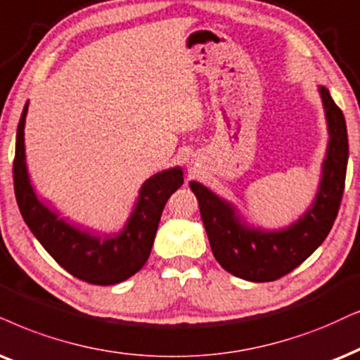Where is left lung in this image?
<instances>
[{"label": "left lung", "mask_w": 360, "mask_h": 360, "mask_svg": "<svg viewBox=\"0 0 360 360\" xmlns=\"http://www.w3.org/2000/svg\"><path fill=\"white\" fill-rule=\"evenodd\" d=\"M319 94L329 141L316 198L292 224L272 231L249 224L233 202L219 198L198 181L189 183L198 198L214 257L236 277L269 282L289 274L324 243L338 217L349 159L347 127L329 89L319 86Z\"/></svg>", "instance_id": "8db88e82"}]
</instances>
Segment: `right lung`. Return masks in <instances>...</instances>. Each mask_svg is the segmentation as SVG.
Listing matches in <instances>:
<instances>
[{
  "label": "right lung",
  "mask_w": 360,
  "mask_h": 360,
  "mask_svg": "<svg viewBox=\"0 0 360 360\" xmlns=\"http://www.w3.org/2000/svg\"><path fill=\"white\" fill-rule=\"evenodd\" d=\"M25 104L16 131L13 179L18 207L30 231L59 266L78 279L96 285H112L134 276L148 261L156 231L169 195L183 186L179 166L149 177L139 189L131 216L120 233L98 234L81 229L36 195L26 166Z\"/></svg>",
  "instance_id": "obj_1"
}]
</instances>
